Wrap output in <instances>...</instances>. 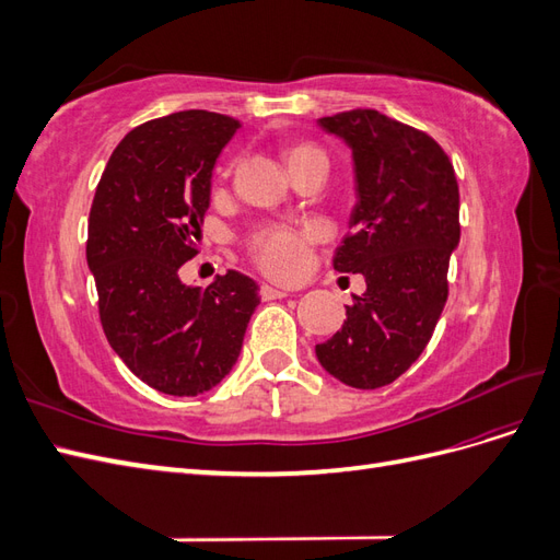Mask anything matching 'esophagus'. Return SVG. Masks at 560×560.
<instances>
[{"instance_id":"1","label":"esophagus","mask_w":560,"mask_h":560,"mask_svg":"<svg viewBox=\"0 0 560 560\" xmlns=\"http://www.w3.org/2000/svg\"><path fill=\"white\" fill-rule=\"evenodd\" d=\"M261 299L264 301H273V299H284L287 292L284 290H278V287H270V284H261Z\"/></svg>"}]
</instances>
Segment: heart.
Segmentation results:
<instances>
[{
	"mask_svg": "<svg viewBox=\"0 0 560 560\" xmlns=\"http://www.w3.org/2000/svg\"><path fill=\"white\" fill-rule=\"evenodd\" d=\"M325 159V154L313 144H292L284 149V163L292 167L301 161L308 159ZM322 235V229L311 226L303 231L294 229H270L259 233L252 243L254 254H257L259 266L273 278H296L303 273V268L308 264V247L313 241Z\"/></svg>",
	"mask_w": 560,
	"mask_h": 560,
	"instance_id": "heart-1",
	"label": "heart"
}]
</instances>
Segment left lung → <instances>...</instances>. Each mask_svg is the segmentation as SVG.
Wrapping results in <instances>:
<instances>
[{"label":"left lung","mask_w":560,"mask_h":560,"mask_svg":"<svg viewBox=\"0 0 560 560\" xmlns=\"http://www.w3.org/2000/svg\"><path fill=\"white\" fill-rule=\"evenodd\" d=\"M352 154L350 233L334 252L338 273H362L343 327L317 343L322 369L350 387L389 385L425 350L446 306L448 261L460 243L453 163L430 135L376 109L317 118Z\"/></svg>","instance_id":"1"}]
</instances>
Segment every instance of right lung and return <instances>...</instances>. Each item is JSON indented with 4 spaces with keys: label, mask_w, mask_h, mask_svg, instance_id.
<instances>
[{
    "label": "right lung",
    "mask_w": 560,
    "mask_h": 560,
    "mask_svg": "<svg viewBox=\"0 0 560 560\" xmlns=\"http://www.w3.org/2000/svg\"><path fill=\"white\" fill-rule=\"evenodd\" d=\"M235 130V118L206 109L154 118L118 142L95 189L86 259L100 322L124 364L163 395L196 397L222 383L259 306V284L238 270L206 290L179 278Z\"/></svg>",
    "instance_id": "obj_1"
}]
</instances>
